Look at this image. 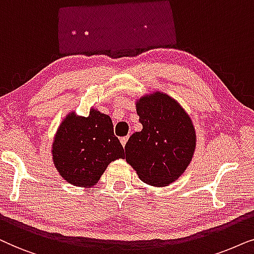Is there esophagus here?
Wrapping results in <instances>:
<instances>
[{"label": "esophagus", "mask_w": 254, "mask_h": 254, "mask_svg": "<svg viewBox=\"0 0 254 254\" xmlns=\"http://www.w3.org/2000/svg\"><path fill=\"white\" fill-rule=\"evenodd\" d=\"M127 139H129V137H127V136L121 138V143H122V145H123V146H125V145H127Z\"/></svg>", "instance_id": "esophagus-1"}]
</instances>
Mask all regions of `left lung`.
Segmentation results:
<instances>
[{"instance_id":"obj_1","label":"left lung","mask_w":254,"mask_h":254,"mask_svg":"<svg viewBox=\"0 0 254 254\" xmlns=\"http://www.w3.org/2000/svg\"><path fill=\"white\" fill-rule=\"evenodd\" d=\"M143 130L125 145V159L145 184L165 187L186 171L196 145L194 125L171 96L160 92L137 101Z\"/></svg>"}]
</instances>
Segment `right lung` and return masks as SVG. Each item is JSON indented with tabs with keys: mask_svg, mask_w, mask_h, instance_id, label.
Instances as JSON below:
<instances>
[{
	"mask_svg": "<svg viewBox=\"0 0 254 254\" xmlns=\"http://www.w3.org/2000/svg\"><path fill=\"white\" fill-rule=\"evenodd\" d=\"M52 154L60 175L80 187H92L111 161L125 157L111 118L95 109H90L88 117L72 113L63 121Z\"/></svg>",
	"mask_w": 254,
	"mask_h": 254,
	"instance_id": "1",
	"label": "right lung"
}]
</instances>
